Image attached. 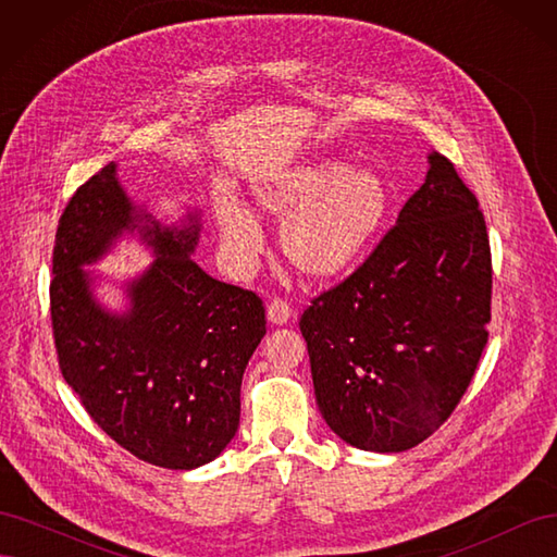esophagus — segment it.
<instances>
[{"mask_svg": "<svg viewBox=\"0 0 557 557\" xmlns=\"http://www.w3.org/2000/svg\"><path fill=\"white\" fill-rule=\"evenodd\" d=\"M290 315H293L290 305H288V301H285V299H281V297H274V299L267 305V318H269V323L285 325V323H288V320H290Z\"/></svg>", "mask_w": 557, "mask_h": 557, "instance_id": "esophagus-1", "label": "esophagus"}]
</instances>
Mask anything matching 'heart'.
Segmentation results:
<instances>
[{"mask_svg": "<svg viewBox=\"0 0 557 557\" xmlns=\"http://www.w3.org/2000/svg\"><path fill=\"white\" fill-rule=\"evenodd\" d=\"M260 207L283 223V250L295 267L315 278L346 272L379 234L391 193L374 170H348L342 160L293 166L260 183ZM215 218L227 256L248 264L264 246V232L242 199H215Z\"/></svg>", "mask_w": 557, "mask_h": 557, "instance_id": "heart-1", "label": "heart"}]
</instances>
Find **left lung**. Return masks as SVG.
Segmentation results:
<instances>
[{
	"mask_svg": "<svg viewBox=\"0 0 557 557\" xmlns=\"http://www.w3.org/2000/svg\"><path fill=\"white\" fill-rule=\"evenodd\" d=\"M356 272L313 297L299 330L336 436L399 453L444 425L487 344L491 242L479 199L442 153Z\"/></svg>",
	"mask_w": 557,
	"mask_h": 557,
	"instance_id": "obj_1",
	"label": "left lung"
}]
</instances>
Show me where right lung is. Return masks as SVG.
<instances>
[{
  "instance_id": "1",
  "label": "right lung",
  "mask_w": 557,
  "mask_h": 557,
  "mask_svg": "<svg viewBox=\"0 0 557 557\" xmlns=\"http://www.w3.org/2000/svg\"><path fill=\"white\" fill-rule=\"evenodd\" d=\"M134 228L157 260L113 314L82 267ZM199 230V211L162 225L134 207L109 162L70 199L53 248L50 320L64 381L115 444L164 469L207 465L232 442L244 369L267 332L256 293L190 258Z\"/></svg>"
}]
</instances>
